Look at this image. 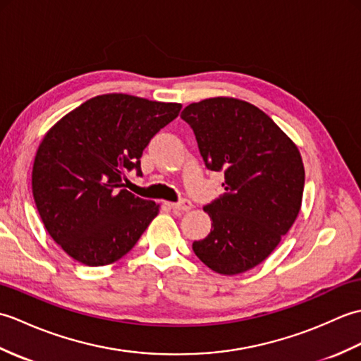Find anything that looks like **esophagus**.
<instances>
[{
	"label": "esophagus",
	"instance_id": "1",
	"mask_svg": "<svg viewBox=\"0 0 361 361\" xmlns=\"http://www.w3.org/2000/svg\"><path fill=\"white\" fill-rule=\"evenodd\" d=\"M169 206H171L172 209H175V211H183V212H186V211H189L190 208H192V203H190L189 200H180V202H176V203H169Z\"/></svg>",
	"mask_w": 361,
	"mask_h": 361
}]
</instances>
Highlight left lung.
<instances>
[{"mask_svg":"<svg viewBox=\"0 0 361 361\" xmlns=\"http://www.w3.org/2000/svg\"><path fill=\"white\" fill-rule=\"evenodd\" d=\"M181 119L194 130L206 167L225 173L226 192L203 208L211 233L192 250L216 273L248 271L271 255L301 209V153L270 116L240 99H204Z\"/></svg>","mask_w":361,"mask_h":361,"instance_id":"obj_1","label":"left lung"}]
</instances>
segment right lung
<instances>
[{"label": "right lung", "instance_id": "right-lung-1", "mask_svg": "<svg viewBox=\"0 0 361 361\" xmlns=\"http://www.w3.org/2000/svg\"><path fill=\"white\" fill-rule=\"evenodd\" d=\"M181 104L111 93L60 119L38 145L32 194L46 231L88 267L116 262L132 250L159 204L128 192L126 172H141L142 150Z\"/></svg>", "mask_w": 361, "mask_h": 361}]
</instances>
